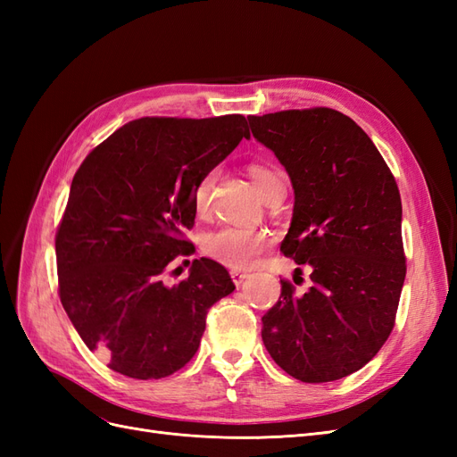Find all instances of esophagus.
Listing matches in <instances>:
<instances>
[{"mask_svg":"<svg viewBox=\"0 0 457 457\" xmlns=\"http://www.w3.org/2000/svg\"><path fill=\"white\" fill-rule=\"evenodd\" d=\"M247 272H242V270H230V278H232V282L237 284V286H242L244 284V280L247 278Z\"/></svg>","mask_w":457,"mask_h":457,"instance_id":"1","label":"esophagus"}]
</instances>
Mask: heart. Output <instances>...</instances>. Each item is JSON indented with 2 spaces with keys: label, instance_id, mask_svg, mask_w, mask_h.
<instances>
[{
  "label": "heart",
  "instance_id": "1",
  "mask_svg": "<svg viewBox=\"0 0 457 457\" xmlns=\"http://www.w3.org/2000/svg\"><path fill=\"white\" fill-rule=\"evenodd\" d=\"M250 175L253 185L261 192L265 202L272 196V192L284 185V179L278 171H274L267 165H252ZM217 179V171L212 170L198 179L192 195V205H195L196 215L204 217L210 213L212 207V192ZM270 245V237L265 230L255 228H238V227H220L217 230L207 232L202 240L204 253L220 262V265L230 267L234 270L250 269L257 257Z\"/></svg>",
  "mask_w": 457,
  "mask_h": 457
}]
</instances>
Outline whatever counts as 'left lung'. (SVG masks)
I'll use <instances>...</instances> for the list:
<instances>
[{
    "label": "left lung",
    "mask_w": 457,
    "mask_h": 457,
    "mask_svg": "<svg viewBox=\"0 0 457 457\" xmlns=\"http://www.w3.org/2000/svg\"><path fill=\"white\" fill-rule=\"evenodd\" d=\"M247 120L292 179L294 217L280 250L312 269L303 295L282 280L278 303L262 316V343L299 381L351 376L391 336L406 278L395 177L362 128L337 110Z\"/></svg>",
    "instance_id": "left-lung-1"
}]
</instances>
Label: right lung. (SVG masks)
<instances>
[{
    "label": "right lung",
    "mask_w": 457,
    "mask_h": 457,
    "mask_svg": "<svg viewBox=\"0 0 457 457\" xmlns=\"http://www.w3.org/2000/svg\"><path fill=\"white\" fill-rule=\"evenodd\" d=\"M247 120L141 118L103 141L79 165L54 238L62 307L89 351L133 379L181 370L200 347L213 303L234 292L227 269L195 259L188 278L162 274L195 245L198 179L244 139Z\"/></svg>",
    "instance_id": "1"
}]
</instances>
